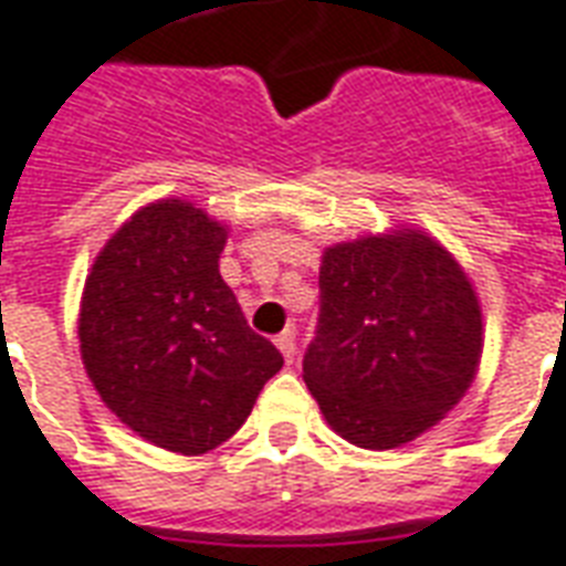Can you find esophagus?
I'll return each instance as SVG.
<instances>
[{
	"mask_svg": "<svg viewBox=\"0 0 566 566\" xmlns=\"http://www.w3.org/2000/svg\"><path fill=\"white\" fill-rule=\"evenodd\" d=\"M277 349L283 353V358H286V361H295V353H298V346H295V332L280 334Z\"/></svg>",
	"mask_w": 566,
	"mask_h": 566,
	"instance_id": "esophagus-1",
	"label": "esophagus"
}]
</instances>
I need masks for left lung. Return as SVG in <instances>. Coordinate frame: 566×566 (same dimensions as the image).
I'll return each mask as SVG.
<instances>
[{
    "label": "left lung",
    "mask_w": 566,
    "mask_h": 566,
    "mask_svg": "<svg viewBox=\"0 0 566 566\" xmlns=\"http://www.w3.org/2000/svg\"><path fill=\"white\" fill-rule=\"evenodd\" d=\"M482 340L476 289L422 229L325 247L304 382L353 447L398 449L434 428L476 377Z\"/></svg>",
    "instance_id": "8db88e82"
}]
</instances>
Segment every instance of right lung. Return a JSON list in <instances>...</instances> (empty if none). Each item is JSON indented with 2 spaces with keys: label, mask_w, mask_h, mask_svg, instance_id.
I'll list each match as a JSON object with an SVG mask.
<instances>
[{
  "label": "right lung",
  "mask_w": 566,
  "mask_h": 566,
  "mask_svg": "<svg viewBox=\"0 0 566 566\" xmlns=\"http://www.w3.org/2000/svg\"><path fill=\"white\" fill-rule=\"evenodd\" d=\"M229 226L187 198H159L111 234L77 313L90 382L153 447L205 455L247 422L283 368L220 277Z\"/></svg>",
  "instance_id": "add662e5"
}]
</instances>
